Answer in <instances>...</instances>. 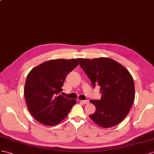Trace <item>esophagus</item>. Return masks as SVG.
<instances>
[{
	"label": "esophagus",
	"mask_w": 154,
	"mask_h": 154,
	"mask_svg": "<svg viewBox=\"0 0 154 154\" xmlns=\"http://www.w3.org/2000/svg\"><path fill=\"white\" fill-rule=\"evenodd\" d=\"M81 103H82L83 104H88L89 103V100H81Z\"/></svg>",
	"instance_id": "obj_1"
}]
</instances>
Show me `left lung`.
I'll list each match as a JSON object with an SVG mask.
<instances>
[{
    "mask_svg": "<svg viewBox=\"0 0 154 154\" xmlns=\"http://www.w3.org/2000/svg\"><path fill=\"white\" fill-rule=\"evenodd\" d=\"M91 85L100 86V100H90L95 112L90 115L95 123L110 128L128 115L135 99V86L130 72L117 61L108 57L77 59Z\"/></svg>",
    "mask_w": 154,
    "mask_h": 154,
    "instance_id": "left-lung-1",
    "label": "left lung"
}]
</instances>
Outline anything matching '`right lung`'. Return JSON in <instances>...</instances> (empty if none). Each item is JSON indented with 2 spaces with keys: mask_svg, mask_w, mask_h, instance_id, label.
Instances as JSON below:
<instances>
[{
  "mask_svg": "<svg viewBox=\"0 0 154 154\" xmlns=\"http://www.w3.org/2000/svg\"><path fill=\"white\" fill-rule=\"evenodd\" d=\"M79 65L75 59L46 61L28 73L24 86V97L29 112L40 123L54 126L68 116L75 99L60 95L68 74Z\"/></svg>",
  "mask_w": 154,
  "mask_h": 154,
  "instance_id": "right-lung-1",
  "label": "right lung"
}]
</instances>
